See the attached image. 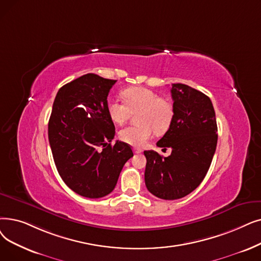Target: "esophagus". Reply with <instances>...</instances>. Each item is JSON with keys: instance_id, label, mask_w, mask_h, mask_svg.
<instances>
[{"instance_id": "34e87169", "label": "esophagus", "mask_w": 261, "mask_h": 261, "mask_svg": "<svg viewBox=\"0 0 261 261\" xmlns=\"http://www.w3.org/2000/svg\"><path fill=\"white\" fill-rule=\"evenodd\" d=\"M133 151H134V153H141L143 150H142V149H140V148H134V149H133Z\"/></svg>"}]
</instances>
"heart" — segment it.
<instances>
[{"label":"heart","instance_id":"obj_1","mask_svg":"<svg viewBox=\"0 0 261 261\" xmlns=\"http://www.w3.org/2000/svg\"><path fill=\"white\" fill-rule=\"evenodd\" d=\"M124 103L110 98L107 101V112L110 119L122 124L131 113H137L138 124L129 126L119 131V139L134 147H143L153 135V131L162 134L171 127L174 119V107L168 99L159 96L153 90L133 86L121 92Z\"/></svg>","mask_w":261,"mask_h":261}]
</instances>
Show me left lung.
Here are the masks:
<instances>
[{"label": "left lung", "instance_id": "obj_1", "mask_svg": "<svg viewBox=\"0 0 261 261\" xmlns=\"http://www.w3.org/2000/svg\"><path fill=\"white\" fill-rule=\"evenodd\" d=\"M174 119L158 147L171 148L166 158L146 150L145 185L154 196L173 200L193 192L205 178L218 143L211 100L186 84H173ZM162 149V150H163Z\"/></svg>", "mask_w": 261, "mask_h": 261}]
</instances>
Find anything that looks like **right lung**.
Masks as SVG:
<instances>
[{
    "label": "right lung",
    "instance_id": "1",
    "mask_svg": "<svg viewBox=\"0 0 261 261\" xmlns=\"http://www.w3.org/2000/svg\"><path fill=\"white\" fill-rule=\"evenodd\" d=\"M116 80L87 73L62 86L54 99L48 124L54 163L64 182L87 198L114 190L121 169L133 152L116 141L107 112L108 95Z\"/></svg>",
    "mask_w": 261,
    "mask_h": 261
}]
</instances>
